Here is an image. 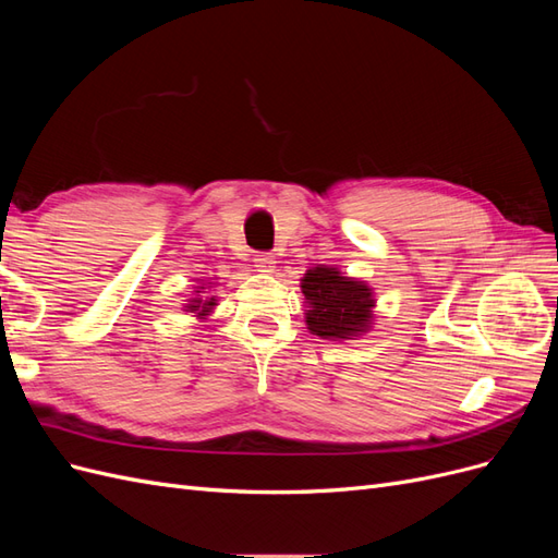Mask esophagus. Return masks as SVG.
I'll return each mask as SVG.
<instances>
[{"mask_svg":"<svg viewBox=\"0 0 558 558\" xmlns=\"http://www.w3.org/2000/svg\"><path fill=\"white\" fill-rule=\"evenodd\" d=\"M253 263H256V269L263 275H272L275 267H277V260H275L272 253H258L256 260H253Z\"/></svg>","mask_w":558,"mask_h":558,"instance_id":"obj_1","label":"esophagus"}]
</instances>
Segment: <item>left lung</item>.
Segmentation results:
<instances>
[{
    "label": "left lung",
    "instance_id": "obj_1",
    "mask_svg": "<svg viewBox=\"0 0 558 558\" xmlns=\"http://www.w3.org/2000/svg\"><path fill=\"white\" fill-rule=\"evenodd\" d=\"M305 324L320 340H356L373 328L375 293L365 281L344 277L332 265H316L300 279Z\"/></svg>",
    "mask_w": 558,
    "mask_h": 558
}]
</instances>
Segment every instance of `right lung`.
<instances>
[{
  "instance_id": "obj_1",
  "label": "right lung",
  "mask_w": 558,
  "mask_h": 558,
  "mask_svg": "<svg viewBox=\"0 0 558 558\" xmlns=\"http://www.w3.org/2000/svg\"><path fill=\"white\" fill-rule=\"evenodd\" d=\"M195 293H193V298H189L183 302V312H191L193 316H197L199 320H205V318H209L211 314H214V307L218 305V300H216V295H209V291H211V286H195Z\"/></svg>"
}]
</instances>
